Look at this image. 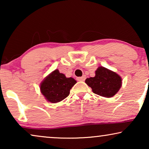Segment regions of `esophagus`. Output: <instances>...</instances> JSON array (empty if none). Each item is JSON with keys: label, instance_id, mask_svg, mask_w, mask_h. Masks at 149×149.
<instances>
[{"label": "esophagus", "instance_id": "1", "mask_svg": "<svg viewBox=\"0 0 149 149\" xmlns=\"http://www.w3.org/2000/svg\"><path fill=\"white\" fill-rule=\"evenodd\" d=\"M85 78H86V77L85 76V75H83V76L81 77H77V81H84L85 80Z\"/></svg>", "mask_w": 149, "mask_h": 149}]
</instances>
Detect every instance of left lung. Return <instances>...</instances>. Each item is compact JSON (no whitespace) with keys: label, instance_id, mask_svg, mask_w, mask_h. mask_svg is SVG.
Returning <instances> with one entry per match:
<instances>
[{"label":"left lung","instance_id":"1","mask_svg":"<svg viewBox=\"0 0 149 149\" xmlns=\"http://www.w3.org/2000/svg\"><path fill=\"white\" fill-rule=\"evenodd\" d=\"M121 77L117 73L100 66L95 70V76L87 78L85 83L95 94L111 97L115 95L121 88Z\"/></svg>","mask_w":149,"mask_h":149}]
</instances>
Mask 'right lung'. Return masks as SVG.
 Wrapping results in <instances>:
<instances>
[{
	"instance_id": "1",
	"label": "right lung",
	"mask_w": 149,
	"mask_h": 149,
	"mask_svg": "<svg viewBox=\"0 0 149 149\" xmlns=\"http://www.w3.org/2000/svg\"><path fill=\"white\" fill-rule=\"evenodd\" d=\"M77 81L72 77L66 78L58 70L48 75L40 84V91L47 100L56 103L68 96L70 90Z\"/></svg>"
}]
</instances>
